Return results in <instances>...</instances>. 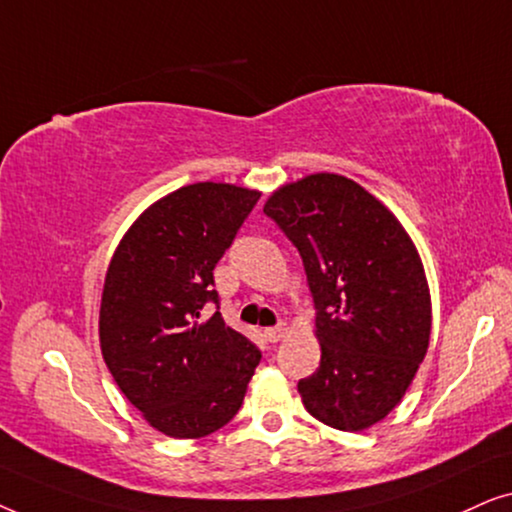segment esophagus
<instances>
[{
	"instance_id": "1",
	"label": "esophagus",
	"mask_w": 512,
	"mask_h": 512,
	"mask_svg": "<svg viewBox=\"0 0 512 512\" xmlns=\"http://www.w3.org/2000/svg\"><path fill=\"white\" fill-rule=\"evenodd\" d=\"M284 333H286V326L284 324H279L275 328H265V331H263L265 340H268V342H279V340L284 338Z\"/></svg>"
}]
</instances>
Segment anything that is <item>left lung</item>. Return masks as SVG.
Segmentation results:
<instances>
[{
    "label": "left lung",
    "instance_id": "1",
    "mask_svg": "<svg viewBox=\"0 0 512 512\" xmlns=\"http://www.w3.org/2000/svg\"><path fill=\"white\" fill-rule=\"evenodd\" d=\"M265 216L303 258L321 345L298 382L312 417L361 431L401 403L431 335V298L415 244L366 188L310 174L270 195Z\"/></svg>",
    "mask_w": 512,
    "mask_h": 512
}]
</instances>
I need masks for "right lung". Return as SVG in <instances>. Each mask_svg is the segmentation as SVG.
<instances>
[{"instance_id":"1","label":"right lung","mask_w":512,"mask_h":512,"mask_svg":"<svg viewBox=\"0 0 512 512\" xmlns=\"http://www.w3.org/2000/svg\"><path fill=\"white\" fill-rule=\"evenodd\" d=\"M261 193L191 184L151 205L118 244L104 279L100 345L109 373L153 429L202 438L228 424L261 349L226 326L214 268Z\"/></svg>"}]
</instances>
